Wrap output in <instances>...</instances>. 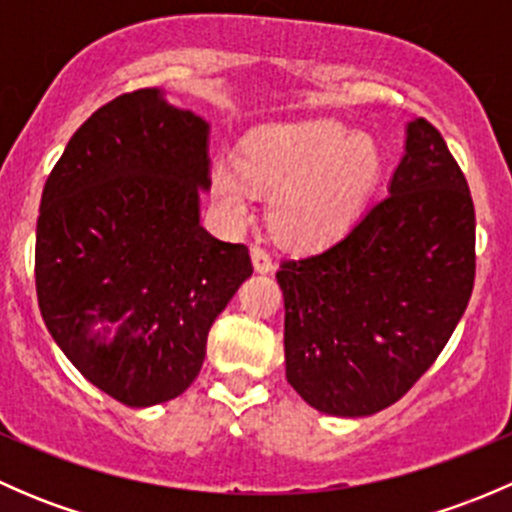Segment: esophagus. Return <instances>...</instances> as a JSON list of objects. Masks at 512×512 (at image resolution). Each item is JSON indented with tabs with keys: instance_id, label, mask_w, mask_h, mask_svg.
Wrapping results in <instances>:
<instances>
[{
	"instance_id": "34e87169",
	"label": "esophagus",
	"mask_w": 512,
	"mask_h": 512,
	"mask_svg": "<svg viewBox=\"0 0 512 512\" xmlns=\"http://www.w3.org/2000/svg\"><path fill=\"white\" fill-rule=\"evenodd\" d=\"M252 265H255L257 272H270L275 267L270 252L262 250V247H252Z\"/></svg>"
}]
</instances>
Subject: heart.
<instances>
[{"mask_svg":"<svg viewBox=\"0 0 512 512\" xmlns=\"http://www.w3.org/2000/svg\"><path fill=\"white\" fill-rule=\"evenodd\" d=\"M379 168L374 143L339 123L267 128L247 138L237 168H215L213 195L232 223L250 218L255 190L275 195L272 232L287 245L317 247L347 232Z\"/></svg>","mask_w":512,"mask_h":512,"instance_id":"obj_1","label":"heart"}]
</instances>
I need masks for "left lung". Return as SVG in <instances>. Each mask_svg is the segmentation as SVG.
<instances>
[{
  "label": "left lung",
  "mask_w": 512,
  "mask_h": 512,
  "mask_svg": "<svg viewBox=\"0 0 512 512\" xmlns=\"http://www.w3.org/2000/svg\"><path fill=\"white\" fill-rule=\"evenodd\" d=\"M476 280V210L436 126L416 118L389 195L342 240L282 260L285 364L317 411L371 416L431 369Z\"/></svg>",
  "instance_id": "1"
}]
</instances>
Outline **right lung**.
<instances>
[{
  "mask_svg": "<svg viewBox=\"0 0 512 512\" xmlns=\"http://www.w3.org/2000/svg\"><path fill=\"white\" fill-rule=\"evenodd\" d=\"M208 170V123L138 89L91 113L44 183L41 317L71 364L133 409L193 384L210 327L252 275L245 245L200 225Z\"/></svg>",
  "mask_w": 512,
  "mask_h": 512,
  "instance_id": "right-lung-1",
  "label": "right lung"
}]
</instances>
